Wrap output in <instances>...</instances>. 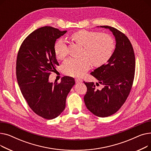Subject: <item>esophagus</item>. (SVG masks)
Returning <instances> with one entry per match:
<instances>
[{
  "mask_svg": "<svg viewBox=\"0 0 151 151\" xmlns=\"http://www.w3.org/2000/svg\"><path fill=\"white\" fill-rule=\"evenodd\" d=\"M75 82L76 83H80L83 82V80H81V79H78V78H76L75 79Z\"/></svg>",
  "mask_w": 151,
  "mask_h": 151,
  "instance_id": "esophagus-1",
  "label": "esophagus"
}]
</instances>
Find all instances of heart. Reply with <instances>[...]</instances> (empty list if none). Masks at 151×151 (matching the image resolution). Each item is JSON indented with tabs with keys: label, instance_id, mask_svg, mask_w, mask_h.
<instances>
[{
	"label": "heart",
	"instance_id": "heart-1",
	"mask_svg": "<svg viewBox=\"0 0 151 151\" xmlns=\"http://www.w3.org/2000/svg\"><path fill=\"white\" fill-rule=\"evenodd\" d=\"M71 38L83 46L81 58H69L63 63V73L71 76H83L90 67L106 63L111 57L115 48L113 38L108 34L94 31L80 30L71 35ZM54 51L58 59L62 60L68 55V47L63 39H59L54 45Z\"/></svg>",
	"mask_w": 151,
	"mask_h": 151
}]
</instances>
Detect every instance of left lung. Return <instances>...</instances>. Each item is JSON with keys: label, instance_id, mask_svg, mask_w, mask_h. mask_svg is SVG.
I'll return each mask as SVG.
<instances>
[{"label": "left lung", "instance_id": "1", "mask_svg": "<svg viewBox=\"0 0 151 151\" xmlns=\"http://www.w3.org/2000/svg\"><path fill=\"white\" fill-rule=\"evenodd\" d=\"M109 29L116 38V48L106 64L94 70L91 74L104 88L96 89L92 82H84L87 92L84 97L85 105L98 117H108L116 113L127 99L130 92L135 71V57L133 46L124 34L114 27Z\"/></svg>", "mask_w": 151, "mask_h": 151}]
</instances>
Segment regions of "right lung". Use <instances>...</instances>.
Segmentation results:
<instances>
[{
	"label": "right lung",
	"mask_w": 151,
	"mask_h": 151,
	"mask_svg": "<svg viewBox=\"0 0 151 151\" xmlns=\"http://www.w3.org/2000/svg\"><path fill=\"white\" fill-rule=\"evenodd\" d=\"M66 32L51 26L39 28L25 38L17 55L16 73L22 96L31 109L46 119L63 112L67 95L75 84L70 76H63L59 83L48 81L59 65L54 45Z\"/></svg>",
	"instance_id": "right-lung-1"
}]
</instances>
